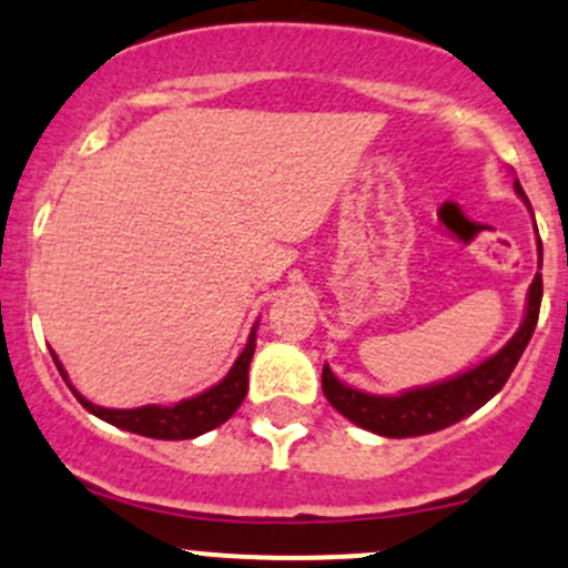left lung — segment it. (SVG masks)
I'll list each match as a JSON object with an SVG mask.
<instances>
[{"label": "left lung", "instance_id": "left-lung-1", "mask_svg": "<svg viewBox=\"0 0 568 568\" xmlns=\"http://www.w3.org/2000/svg\"><path fill=\"white\" fill-rule=\"evenodd\" d=\"M514 189H517L519 197H525L519 181H514ZM538 266H541V242H538ZM541 294V274H536L528 291V311H525L523 326L517 329V335L495 357L484 359V363L475 365L467 374L445 379L439 385L415 387V390H406L400 395H371L343 385L332 374L329 365H324L321 387H324L326 400L343 417H348L354 426L368 428V432L379 434V437H420V434H432L439 432V428L454 426V423L473 415L475 409H480L486 400L495 398L503 390L511 371L517 368L525 346L530 343L532 329H536Z\"/></svg>", "mask_w": 568, "mask_h": 568}]
</instances>
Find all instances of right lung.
<instances>
[{
	"instance_id": "add662e5",
	"label": "right lung",
	"mask_w": 568,
	"mask_h": 568,
	"mask_svg": "<svg viewBox=\"0 0 568 568\" xmlns=\"http://www.w3.org/2000/svg\"><path fill=\"white\" fill-rule=\"evenodd\" d=\"M252 354H255V329L250 332V341L244 346V352L239 354V359L233 363V368L227 371L225 379L220 385L209 387L205 393L194 395V398L178 400L173 406H159V404H148V406H136V409H106V406L93 404V400L84 398L77 387L68 382L65 368L57 359V354H51L57 363V371L62 374L65 385L71 387V393L77 395L79 404L84 406L88 412H93L95 417L101 420L112 423V426L123 428V432L131 434H142V437H153V439H192L200 437V434L211 432V428L222 426L233 412L242 406L244 395H247V379H250V363Z\"/></svg>"
}]
</instances>
